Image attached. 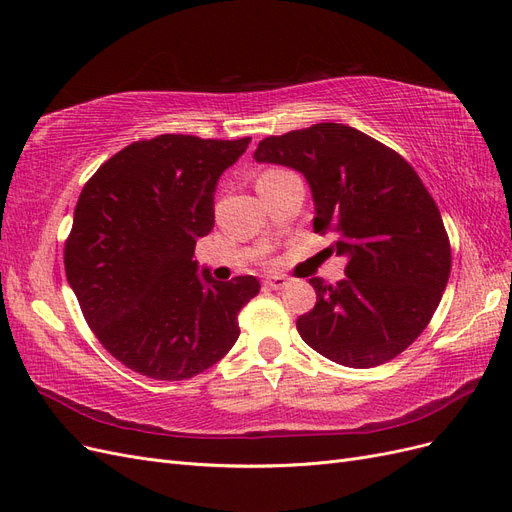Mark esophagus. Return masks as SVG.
Returning <instances> with one entry per match:
<instances>
[{"label":"esophagus","mask_w":512,"mask_h":512,"mask_svg":"<svg viewBox=\"0 0 512 512\" xmlns=\"http://www.w3.org/2000/svg\"><path fill=\"white\" fill-rule=\"evenodd\" d=\"M265 286H269L273 290H282V288L288 286V277H284V275H271V277H267V280H265Z\"/></svg>","instance_id":"1"}]
</instances>
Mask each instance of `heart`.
<instances>
[{"instance_id": "heart-1", "label": "heart", "mask_w": 512, "mask_h": 512, "mask_svg": "<svg viewBox=\"0 0 512 512\" xmlns=\"http://www.w3.org/2000/svg\"><path fill=\"white\" fill-rule=\"evenodd\" d=\"M286 175H290V170H284V168H267V170H262L256 183H258V185L271 183V181H277V179H282V177H286Z\"/></svg>"}]
</instances>
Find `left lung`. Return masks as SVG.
I'll list each match as a JSON object with an SVG mask.
<instances>
[{
    "mask_svg": "<svg viewBox=\"0 0 512 512\" xmlns=\"http://www.w3.org/2000/svg\"><path fill=\"white\" fill-rule=\"evenodd\" d=\"M256 162L305 175L318 235H335L348 256L346 280L316 290L297 329L333 363L367 369L389 363L425 331L451 275V241L436 200L391 147L344 123L267 136Z\"/></svg>",
    "mask_w": 512,
    "mask_h": 512,
    "instance_id": "obj_1",
    "label": "left lung"
}]
</instances>
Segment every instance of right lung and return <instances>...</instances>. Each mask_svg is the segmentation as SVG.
<instances>
[{
  "label": "right lung",
  "instance_id": "1",
  "mask_svg": "<svg viewBox=\"0 0 512 512\" xmlns=\"http://www.w3.org/2000/svg\"><path fill=\"white\" fill-rule=\"evenodd\" d=\"M252 138L160 134L117 151L91 177L64 247L66 277L98 342L132 371L188 380L228 354L254 275H196V239L215 224L220 175Z\"/></svg>",
  "mask_w": 512,
  "mask_h": 512
}]
</instances>
